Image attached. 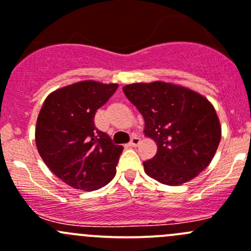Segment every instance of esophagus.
<instances>
[{
	"mask_svg": "<svg viewBox=\"0 0 251 251\" xmlns=\"http://www.w3.org/2000/svg\"><path fill=\"white\" fill-rule=\"evenodd\" d=\"M139 144H140V139H139L136 135H134L133 138L130 139V143H129V145H130V146H138Z\"/></svg>",
	"mask_w": 251,
	"mask_h": 251,
	"instance_id": "esophagus-1",
	"label": "esophagus"
}]
</instances>
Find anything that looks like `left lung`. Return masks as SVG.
Here are the masks:
<instances>
[{"instance_id":"1","label":"left lung","mask_w":251,"mask_h":251,"mask_svg":"<svg viewBox=\"0 0 251 251\" xmlns=\"http://www.w3.org/2000/svg\"><path fill=\"white\" fill-rule=\"evenodd\" d=\"M123 93L145 121L144 133L157 152L144 161L146 175L167 185H180L210 165L221 140V125L206 98L165 81L135 83Z\"/></svg>"}]
</instances>
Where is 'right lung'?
<instances>
[{
  "label": "right lung",
  "mask_w": 251,
  "mask_h": 251,
  "mask_svg": "<svg viewBox=\"0 0 251 251\" xmlns=\"http://www.w3.org/2000/svg\"><path fill=\"white\" fill-rule=\"evenodd\" d=\"M118 84L83 80L50 94L35 128L36 148L53 175L74 189L98 190L116 175L123 148L94 123Z\"/></svg>",
  "instance_id": "right-lung-1"
}]
</instances>
